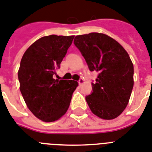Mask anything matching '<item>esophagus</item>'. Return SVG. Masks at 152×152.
I'll use <instances>...</instances> for the list:
<instances>
[{
    "label": "esophagus",
    "mask_w": 152,
    "mask_h": 152,
    "mask_svg": "<svg viewBox=\"0 0 152 152\" xmlns=\"http://www.w3.org/2000/svg\"><path fill=\"white\" fill-rule=\"evenodd\" d=\"M78 83H79V84L81 86V85L84 83V80H83V79H80V80H79V81H78Z\"/></svg>",
    "instance_id": "obj_1"
}]
</instances>
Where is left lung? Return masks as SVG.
Listing matches in <instances>:
<instances>
[{
    "instance_id": "1",
    "label": "left lung",
    "mask_w": 152,
    "mask_h": 152,
    "mask_svg": "<svg viewBox=\"0 0 152 152\" xmlns=\"http://www.w3.org/2000/svg\"><path fill=\"white\" fill-rule=\"evenodd\" d=\"M74 44L98 76L86 97L89 108L102 119H113L124 111L134 87V65L126 50L109 36L99 33L76 36Z\"/></svg>"
}]
</instances>
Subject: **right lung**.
I'll return each mask as SVG.
<instances>
[{
  "label": "right lung",
  "mask_w": 152,
  "mask_h": 152,
  "mask_svg": "<svg viewBox=\"0 0 152 152\" xmlns=\"http://www.w3.org/2000/svg\"><path fill=\"white\" fill-rule=\"evenodd\" d=\"M74 36L43 37L29 46L21 60L18 76L23 99L32 113L46 123L63 116L78 87L75 80L53 78Z\"/></svg>",
  "instance_id": "right-lung-1"
}]
</instances>
